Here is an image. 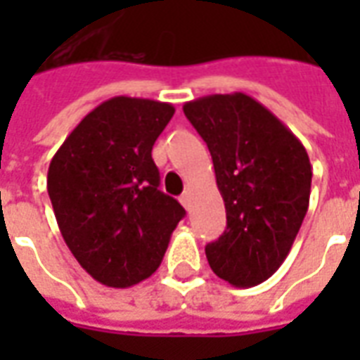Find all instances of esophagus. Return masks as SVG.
Segmentation results:
<instances>
[{"mask_svg":"<svg viewBox=\"0 0 360 360\" xmlns=\"http://www.w3.org/2000/svg\"><path fill=\"white\" fill-rule=\"evenodd\" d=\"M181 204H183V206H185V208H188V206H191V191H185V193H183V195H181Z\"/></svg>","mask_w":360,"mask_h":360,"instance_id":"34e87169","label":"esophagus"}]
</instances>
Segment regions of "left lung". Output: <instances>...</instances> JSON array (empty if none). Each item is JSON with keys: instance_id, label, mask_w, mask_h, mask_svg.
Returning <instances> with one entry per match:
<instances>
[{"instance_id": "obj_1", "label": "left lung", "mask_w": 360, "mask_h": 360, "mask_svg": "<svg viewBox=\"0 0 360 360\" xmlns=\"http://www.w3.org/2000/svg\"><path fill=\"white\" fill-rule=\"evenodd\" d=\"M210 150L227 227L206 245L208 264L235 287L270 278L309 210L312 167L301 141L255 98L212 94L183 105Z\"/></svg>"}]
</instances>
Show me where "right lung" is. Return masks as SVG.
<instances>
[{
    "mask_svg": "<svg viewBox=\"0 0 360 360\" xmlns=\"http://www.w3.org/2000/svg\"><path fill=\"white\" fill-rule=\"evenodd\" d=\"M172 103L115 96L90 111L51 158L48 195L67 247L108 287H131L162 264L185 208L160 191L152 146Z\"/></svg>",
    "mask_w": 360,
    "mask_h": 360,
    "instance_id": "obj_1",
    "label": "right lung"
}]
</instances>
